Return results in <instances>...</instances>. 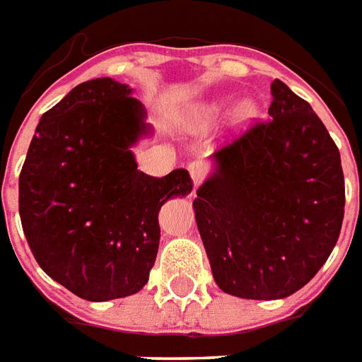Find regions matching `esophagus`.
<instances>
[{
	"mask_svg": "<svg viewBox=\"0 0 362 362\" xmlns=\"http://www.w3.org/2000/svg\"><path fill=\"white\" fill-rule=\"evenodd\" d=\"M189 173L193 177L194 185H201L202 181L209 177L210 173V165L204 160H193L189 163Z\"/></svg>",
	"mask_w": 362,
	"mask_h": 362,
	"instance_id": "34e87169",
	"label": "esophagus"
}]
</instances>
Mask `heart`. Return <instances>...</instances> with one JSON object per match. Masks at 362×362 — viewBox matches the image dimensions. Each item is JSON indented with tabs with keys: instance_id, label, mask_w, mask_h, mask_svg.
Wrapping results in <instances>:
<instances>
[{
	"instance_id": "heart-1",
	"label": "heart",
	"mask_w": 362,
	"mask_h": 362,
	"mask_svg": "<svg viewBox=\"0 0 362 362\" xmlns=\"http://www.w3.org/2000/svg\"><path fill=\"white\" fill-rule=\"evenodd\" d=\"M250 105H243L242 109H240V115H242V117H245V115H250Z\"/></svg>"
}]
</instances>
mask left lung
<instances>
[{"label":"left lung","instance_id":"8db88e82","mask_svg":"<svg viewBox=\"0 0 362 362\" xmlns=\"http://www.w3.org/2000/svg\"><path fill=\"white\" fill-rule=\"evenodd\" d=\"M269 119L214 158L218 169L194 199V216L216 284L250 300L286 298L322 269L345 212L339 150L281 79Z\"/></svg>","mask_w":362,"mask_h":362}]
</instances>
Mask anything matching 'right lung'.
<instances>
[{
	"label": "right lung",
	"mask_w": 362,
	"mask_h": 362,
	"mask_svg": "<svg viewBox=\"0 0 362 362\" xmlns=\"http://www.w3.org/2000/svg\"><path fill=\"white\" fill-rule=\"evenodd\" d=\"M132 89L111 78L74 87L42 115L19 175V214L40 269L79 298L140 291L160 245L158 212L193 189L187 169L138 171L130 146L148 130Z\"/></svg>",
	"instance_id": "right-lung-1"
}]
</instances>
